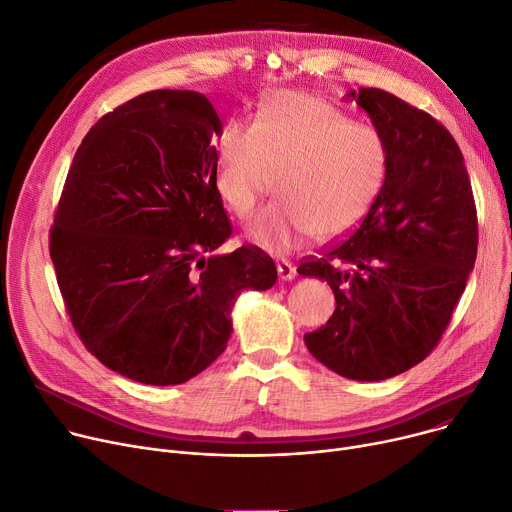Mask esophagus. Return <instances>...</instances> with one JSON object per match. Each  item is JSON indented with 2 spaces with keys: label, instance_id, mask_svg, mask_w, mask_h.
I'll list each match as a JSON object with an SVG mask.
<instances>
[{
  "label": "esophagus",
  "instance_id": "esophagus-1",
  "mask_svg": "<svg viewBox=\"0 0 512 512\" xmlns=\"http://www.w3.org/2000/svg\"><path fill=\"white\" fill-rule=\"evenodd\" d=\"M277 273H279V279H283V281H293L295 275H297V270H295V266H293L291 262L279 260V262H277Z\"/></svg>",
  "mask_w": 512,
  "mask_h": 512
}]
</instances>
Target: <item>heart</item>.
<instances>
[{
  "instance_id": "1",
  "label": "heart",
  "mask_w": 512,
  "mask_h": 512,
  "mask_svg": "<svg viewBox=\"0 0 512 512\" xmlns=\"http://www.w3.org/2000/svg\"><path fill=\"white\" fill-rule=\"evenodd\" d=\"M384 175L378 132L351 124L308 93L273 95L252 126L231 122L217 140V188L239 217L275 186L281 192L279 202L246 223L252 242L277 254L297 248L308 233L326 242L351 231L370 213Z\"/></svg>"
}]
</instances>
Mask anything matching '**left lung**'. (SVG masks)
<instances>
[{"instance_id":"obj_1","label":"left lung","mask_w":512,"mask_h":512,"mask_svg":"<svg viewBox=\"0 0 512 512\" xmlns=\"http://www.w3.org/2000/svg\"><path fill=\"white\" fill-rule=\"evenodd\" d=\"M384 142V186L347 239L297 266L326 281L337 308L304 335L345 378L403 374L438 345L477 256V213L463 153L436 119L380 88L349 93Z\"/></svg>"}]
</instances>
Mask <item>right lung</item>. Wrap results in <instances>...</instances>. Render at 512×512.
Wrapping results in <instances>:
<instances>
[{
    "label": "right lung",
    "mask_w": 512,
    "mask_h": 512,
    "mask_svg": "<svg viewBox=\"0 0 512 512\" xmlns=\"http://www.w3.org/2000/svg\"><path fill=\"white\" fill-rule=\"evenodd\" d=\"M221 117L194 90H150L90 128L49 233L76 335L103 366L167 386L206 370L231 337L244 289L277 281L256 246L213 254L231 235L217 190Z\"/></svg>",
    "instance_id": "add662e5"
}]
</instances>
